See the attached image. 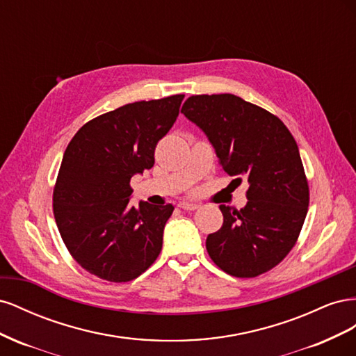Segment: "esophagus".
Listing matches in <instances>:
<instances>
[{
    "instance_id": "obj_1",
    "label": "esophagus",
    "mask_w": 356,
    "mask_h": 356,
    "mask_svg": "<svg viewBox=\"0 0 356 356\" xmlns=\"http://www.w3.org/2000/svg\"><path fill=\"white\" fill-rule=\"evenodd\" d=\"M178 207H179L181 209H184V211H195V209L199 208V204H197V203H191V202L182 200V202L178 203Z\"/></svg>"
}]
</instances>
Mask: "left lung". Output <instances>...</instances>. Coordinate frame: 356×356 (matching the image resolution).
Returning <instances> with one entry per match:
<instances>
[{
    "label": "left lung",
    "instance_id": "1",
    "mask_svg": "<svg viewBox=\"0 0 356 356\" xmlns=\"http://www.w3.org/2000/svg\"><path fill=\"white\" fill-rule=\"evenodd\" d=\"M181 113L208 136L222 170L250 184L246 204H220L222 225L207 250L221 270L254 277L281 263L297 242L309 186L294 136L279 118L232 93L196 95Z\"/></svg>",
    "mask_w": 356,
    "mask_h": 356
}]
</instances>
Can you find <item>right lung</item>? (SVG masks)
Masks as SVG:
<instances>
[{"label": "right lung", "mask_w": 356, "mask_h": 356, "mask_svg": "<svg viewBox=\"0 0 356 356\" xmlns=\"http://www.w3.org/2000/svg\"><path fill=\"white\" fill-rule=\"evenodd\" d=\"M184 95L126 104L86 123L68 144L53 191L62 241L84 270L110 282L143 275L161 251L172 204L131 207V178L154 165Z\"/></svg>", "instance_id": "1"}]
</instances>
